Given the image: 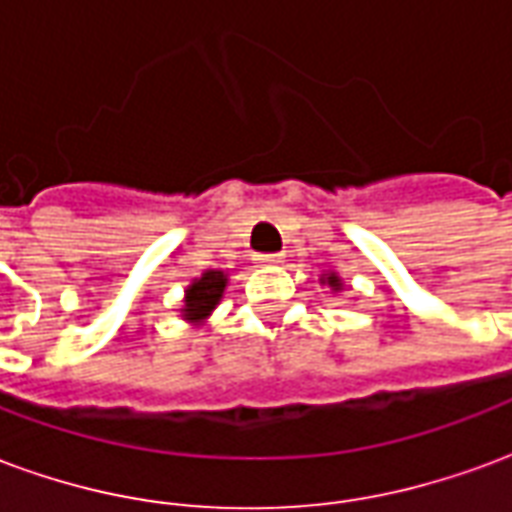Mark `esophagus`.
Listing matches in <instances>:
<instances>
[{
	"instance_id": "obj_1",
	"label": "esophagus",
	"mask_w": 512,
	"mask_h": 512,
	"mask_svg": "<svg viewBox=\"0 0 512 512\" xmlns=\"http://www.w3.org/2000/svg\"><path fill=\"white\" fill-rule=\"evenodd\" d=\"M260 263H282V255H257Z\"/></svg>"
}]
</instances>
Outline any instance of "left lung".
I'll list each match as a JSON object with an SVG mask.
<instances>
[{
  "label": "left lung",
  "mask_w": 512,
  "mask_h": 512,
  "mask_svg": "<svg viewBox=\"0 0 512 512\" xmlns=\"http://www.w3.org/2000/svg\"><path fill=\"white\" fill-rule=\"evenodd\" d=\"M323 282L332 290H343V279L337 277V274H323Z\"/></svg>",
  "instance_id": "obj_1"
}]
</instances>
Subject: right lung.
I'll use <instances>...</instances> for the list:
<instances>
[{
	"label": "right lung",
	"mask_w": 512,
	"mask_h": 512,
	"mask_svg": "<svg viewBox=\"0 0 512 512\" xmlns=\"http://www.w3.org/2000/svg\"><path fill=\"white\" fill-rule=\"evenodd\" d=\"M224 288H227V274L224 271H205L186 288V299H183V318L191 323L205 321L216 304L222 301Z\"/></svg>",
	"instance_id": "1"
}]
</instances>
